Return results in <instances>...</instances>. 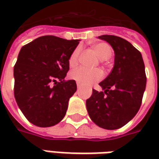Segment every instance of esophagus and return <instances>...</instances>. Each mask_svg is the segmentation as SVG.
Segmentation results:
<instances>
[{
  "label": "esophagus",
  "mask_w": 159,
  "mask_h": 159,
  "mask_svg": "<svg viewBox=\"0 0 159 159\" xmlns=\"http://www.w3.org/2000/svg\"><path fill=\"white\" fill-rule=\"evenodd\" d=\"M76 86H77V88H78V89H80V88L82 87V84L79 83H76Z\"/></svg>",
  "instance_id": "1"
}]
</instances>
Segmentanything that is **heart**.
I'll list each match as a JSON object with an SVG mask.
<instances>
[{
    "instance_id": "b5f03b06",
    "label": "heart",
    "mask_w": 159,
    "mask_h": 159,
    "mask_svg": "<svg viewBox=\"0 0 159 159\" xmlns=\"http://www.w3.org/2000/svg\"><path fill=\"white\" fill-rule=\"evenodd\" d=\"M92 48L101 61L110 59L111 56L112 54L111 48L109 44H107L106 42L95 43L92 46ZM79 53V48H76L71 52L69 58V65L70 67H75L77 65ZM102 76H103V74L100 70H89L83 68V67L76 68V69L71 70L70 73V77L71 79L75 80L77 83H82L84 85H89L91 83L98 82L102 78Z\"/></svg>"
}]
</instances>
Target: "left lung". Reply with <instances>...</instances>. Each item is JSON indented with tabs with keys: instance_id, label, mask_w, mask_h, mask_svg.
Wrapping results in <instances>:
<instances>
[{
	"instance_id": "8db88e82",
	"label": "left lung",
	"mask_w": 159,
	"mask_h": 159,
	"mask_svg": "<svg viewBox=\"0 0 159 159\" xmlns=\"http://www.w3.org/2000/svg\"><path fill=\"white\" fill-rule=\"evenodd\" d=\"M115 52L114 67L100 83L104 92L93 89L86 100L90 118L106 129H117L132 119L140 109L146 89L147 76L141 53L119 36L103 35Z\"/></svg>"
}]
</instances>
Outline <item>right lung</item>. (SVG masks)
I'll return each mask as SVG.
<instances>
[{
    "mask_svg": "<svg viewBox=\"0 0 159 159\" xmlns=\"http://www.w3.org/2000/svg\"><path fill=\"white\" fill-rule=\"evenodd\" d=\"M78 44L79 40L44 36L22 47L13 69L14 97L30 123L46 128L64 118L76 91L75 80L65 77Z\"/></svg>",
    "mask_w": 159,
    "mask_h": 159,
    "instance_id": "obj_1",
    "label": "right lung"
}]
</instances>
